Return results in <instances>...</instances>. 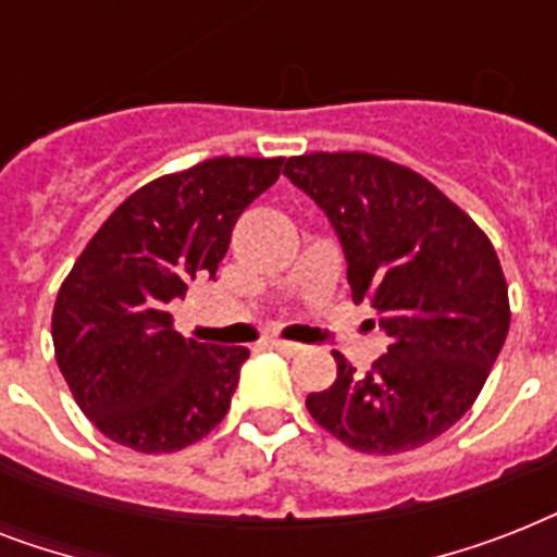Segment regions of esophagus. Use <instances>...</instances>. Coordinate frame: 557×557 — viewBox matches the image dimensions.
Listing matches in <instances>:
<instances>
[{
    "label": "esophagus",
    "mask_w": 557,
    "mask_h": 557,
    "mask_svg": "<svg viewBox=\"0 0 557 557\" xmlns=\"http://www.w3.org/2000/svg\"><path fill=\"white\" fill-rule=\"evenodd\" d=\"M271 349H277V352H283V356H297L304 347L295 344V341H271Z\"/></svg>",
    "instance_id": "1"
}]
</instances>
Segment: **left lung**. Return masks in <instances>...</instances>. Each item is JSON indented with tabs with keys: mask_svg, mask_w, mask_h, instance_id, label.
Wrapping results in <instances>:
<instances>
[{
	"mask_svg": "<svg viewBox=\"0 0 557 557\" xmlns=\"http://www.w3.org/2000/svg\"><path fill=\"white\" fill-rule=\"evenodd\" d=\"M330 216L352 300H370L387 352L309 393L323 431L361 454L436 440L474 405L509 335V286L483 227L428 178L372 152L292 156L283 170Z\"/></svg>",
	"mask_w": 557,
	"mask_h": 557,
	"instance_id": "1",
	"label": "left lung"
}]
</instances>
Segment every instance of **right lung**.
<instances>
[{
  "label": "right lung",
  "mask_w": 557,
  "mask_h": 557,
  "mask_svg": "<svg viewBox=\"0 0 557 557\" xmlns=\"http://www.w3.org/2000/svg\"><path fill=\"white\" fill-rule=\"evenodd\" d=\"M286 159L219 156L124 199L57 292V367L103 436L138 454H173L225 419L245 347L173 330L170 300L213 277L236 219Z\"/></svg>",
  "instance_id": "right-lung-1"
}]
</instances>
